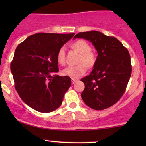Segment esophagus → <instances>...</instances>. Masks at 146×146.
I'll return each instance as SVG.
<instances>
[{"instance_id":"1","label":"esophagus","mask_w":146,"mask_h":146,"mask_svg":"<svg viewBox=\"0 0 146 146\" xmlns=\"http://www.w3.org/2000/svg\"><path fill=\"white\" fill-rule=\"evenodd\" d=\"M77 81H78V80H74V79H72V80H71V84H75Z\"/></svg>"}]
</instances>
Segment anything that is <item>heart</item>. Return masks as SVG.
I'll return each mask as SVG.
<instances>
[{
	"mask_svg": "<svg viewBox=\"0 0 146 146\" xmlns=\"http://www.w3.org/2000/svg\"><path fill=\"white\" fill-rule=\"evenodd\" d=\"M73 47L75 51L80 53L76 66H69L65 68L62 71L64 76L71 79H78L86 73L87 67L91 68L96 62V56L93 52L90 51V46L85 40H79L73 44ZM57 60L58 63L61 65L65 64V48L62 46L57 53Z\"/></svg>",
	"mask_w": 146,
	"mask_h": 146,
	"instance_id": "1",
	"label": "heart"
}]
</instances>
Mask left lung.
<instances>
[{
  "label": "left lung",
  "instance_id": "8db88e82",
  "mask_svg": "<svg viewBox=\"0 0 146 146\" xmlns=\"http://www.w3.org/2000/svg\"><path fill=\"white\" fill-rule=\"evenodd\" d=\"M75 38L90 41L98 53L91 73L81 80L85 85L82 98L90 108L104 110L124 93L132 73L129 52L116 38L98 31L80 32Z\"/></svg>",
  "mask_w": 146,
  "mask_h": 146
}]
</instances>
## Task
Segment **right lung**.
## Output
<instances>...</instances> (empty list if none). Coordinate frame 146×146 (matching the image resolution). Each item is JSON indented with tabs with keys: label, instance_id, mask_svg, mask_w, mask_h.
I'll use <instances>...</instances> for the list:
<instances>
[{
	"label": "right lung",
	"instance_id": "right-lung-1",
	"mask_svg": "<svg viewBox=\"0 0 146 146\" xmlns=\"http://www.w3.org/2000/svg\"><path fill=\"white\" fill-rule=\"evenodd\" d=\"M74 33H38L18 44L11 63L15 88L26 104L40 113L54 111L71 85V78L59 76L58 50Z\"/></svg>",
	"mask_w": 146,
	"mask_h": 146
}]
</instances>
